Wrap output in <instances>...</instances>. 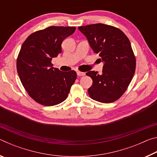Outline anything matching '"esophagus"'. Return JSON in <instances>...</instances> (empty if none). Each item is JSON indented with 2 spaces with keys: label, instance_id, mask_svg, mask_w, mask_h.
<instances>
[{
  "label": "esophagus",
  "instance_id": "obj_1",
  "mask_svg": "<svg viewBox=\"0 0 157 157\" xmlns=\"http://www.w3.org/2000/svg\"><path fill=\"white\" fill-rule=\"evenodd\" d=\"M77 75H78V76H84V75H85V73H84V72H81V71H77Z\"/></svg>",
  "mask_w": 157,
  "mask_h": 157
}]
</instances>
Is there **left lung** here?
<instances>
[{
	"label": "left lung",
	"mask_w": 157,
	"mask_h": 157,
	"mask_svg": "<svg viewBox=\"0 0 157 157\" xmlns=\"http://www.w3.org/2000/svg\"><path fill=\"white\" fill-rule=\"evenodd\" d=\"M78 29L105 63L102 75L94 71L86 73L93 80L88 89L90 98L103 103L115 102L128 88L136 70V57L129 39L120 29L102 23Z\"/></svg>",
	"instance_id": "1"
}]
</instances>
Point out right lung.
Returning a JSON list of instances; mask_svg holds the SVG:
<instances>
[{
	"label": "right lung",
	"mask_w": 157,
	"mask_h": 157,
	"mask_svg": "<svg viewBox=\"0 0 157 157\" xmlns=\"http://www.w3.org/2000/svg\"><path fill=\"white\" fill-rule=\"evenodd\" d=\"M75 27L50 26L28 36L17 59L19 78L28 94L39 104L53 106L64 101L77 78L75 71H60L51 60L62 52V41Z\"/></svg>",
	"instance_id": "1"
}]
</instances>
